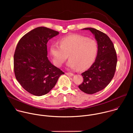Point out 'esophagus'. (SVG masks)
Segmentation results:
<instances>
[{"instance_id": "obj_1", "label": "esophagus", "mask_w": 133, "mask_h": 133, "mask_svg": "<svg viewBox=\"0 0 133 133\" xmlns=\"http://www.w3.org/2000/svg\"><path fill=\"white\" fill-rule=\"evenodd\" d=\"M66 74L68 76H70V77H71L73 76V74L71 73V72H66Z\"/></svg>"}]
</instances>
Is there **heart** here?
<instances>
[{"label": "heart", "instance_id": "1", "mask_svg": "<svg viewBox=\"0 0 133 133\" xmlns=\"http://www.w3.org/2000/svg\"><path fill=\"white\" fill-rule=\"evenodd\" d=\"M59 43L61 46L52 44L50 47L52 61L58 67L63 64L69 55L68 67L85 70L94 63L97 56V42L80 35L72 34L63 37Z\"/></svg>", "mask_w": 133, "mask_h": 133}]
</instances>
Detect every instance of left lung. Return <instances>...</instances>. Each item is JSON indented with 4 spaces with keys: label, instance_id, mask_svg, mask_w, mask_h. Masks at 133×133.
I'll list each match as a JSON object with an SVG mask.
<instances>
[{
    "label": "left lung",
    "instance_id": "left-lung-1",
    "mask_svg": "<svg viewBox=\"0 0 133 133\" xmlns=\"http://www.w3.org/2000/svg\"><path fill=\"white\" fill-rule=\"evenodd\" d=\"M94 36L98 45V54L90 68L82 74L84 81L78 87L83 92L92 94L105 88L114 76L117 55L113 43L104 32L94 28H85Z\"/></svg>",
    "mask_w": 133,
    "mask_h": 133
}]
</instances>
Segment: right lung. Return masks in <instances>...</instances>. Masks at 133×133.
Returning <instances> with one entry per match:
<instances>
[{"mask_svg":"<svg viewBox=\"0 0 133 133\" xmlns=\"http://www.w3.org/2000/svg\"><path fill=\"white\" fill-rule=\"evenodd\" d=\"M58 34L47 27H37L25 35L17 45L14 57L16 78L34 95L49 92L64 74L47 57V42Z\"/></svg>","mask_w":133,"mask_h":133,"instance_id":"add662e5","label":"right lung"}]
</instances>
